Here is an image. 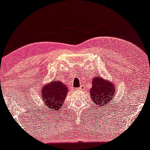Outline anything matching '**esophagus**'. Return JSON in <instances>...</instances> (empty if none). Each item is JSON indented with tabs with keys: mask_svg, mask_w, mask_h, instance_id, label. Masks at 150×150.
<instances>
[{
	"mask_svg": "<svg viewBox=\"0 0 150 150\" xmlns=\"http://www.w3.org/2000/svg\"><path fill=\"white\" fill-rule=\"evenodd\" d=\"M84 88H85V87H84V86H82V85H81V86L79 87V89H84Z\"/></svg>",
	"mask_w": 150,
	"mask_h": 150,
	"instance_id": "34e87169",
	"label": "esophagus"
}]
</instances>
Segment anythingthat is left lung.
Listing matches in <instances>:
<instances>
[{"instance_id": "left-lung-1", "label": "left lung", "mask_w": 150, "mask_h": 150, "mask_svg": "<svg viewBox=\"0 0 150 150\" xmlns=\"http://www.w3.org/2000/svg\"><path fill=\"white\" fill-rule=\"evenodd\" d=\"M89 94L93 103L99 107L110 104V101L115 98L114 96L116 93V86L113 82L96 76L92 79Z\"/></svg>"}]
</instances>
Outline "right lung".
<instances>
[{
    "mask_svg": "<svg viewBox=\"0 0 150 150\" xmlns=\"http://www.w3.org/2000/svg\"><path fill=\"white\" fill-rule=\"evenodd\" d=\"M68 90L66 84L57 80H53L43 86L40 91L41 98L48 112L49 111L59 112L65 100Z\"/></svg>",
    "mask_w": 150,
    "mask_h": 150,
    "instance_id": "add662e5",
    "label": "right lung"
}]
</instances>
